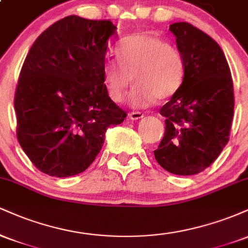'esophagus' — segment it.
<instances>
[{"mask_svg": "<svg viewBox=\"0 0 248 248\" xmlns=\"http://www.w3.org/2000/svg\"><path fill=\"white\" fill-rule=\"evenodd\" d=\"M128 116H129L130 120H140V119H142L144 116L143 113H140V112H132L128 114Z\"/></svg>", "mask_w": 248, "mask_h": 248, "instance_id": "34e87169", "label": "esophagus"}]
</instances>
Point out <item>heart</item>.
Returning a JSON list of instances; mask_svg holds the SVG:
<instances>
[{"instance_id": "heart-1", "label": "heart", "mask_w": 248, "mask_h": 248, "mask_svg": "<svg viewBox=\"0 0 248 248\" xmlns=\"http://www.w3.org/2000/svg\"><path fill=\"white\" fill-rule=\"evenodd\" d=\"M118 57H109L104 65V80L109 98L124 99L134 108H147L156 100H167L183 84L186 64L178 49L166 39L149 32L134 33L124 38L116 49Z\"/></svg>"}]
</instances>
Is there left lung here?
Wrapping results in <instances>:
<instances>
[{"label":"left lung","instance_id":"left-lung-1","mask_svg":"<svg viewBox=\"0 0 248 248\" xmlns=\"http://www.w3.org/2000/svg\"><path fill=\"white\" fill-rule=\"evenodd\" d=\"M169 30L186 71L179 91L160 110L166 133L154 155L167 171L189 176L211 166L229 141L233 81L223 50L211 37L186 22Z\"/></svg>","mask_w":248,"mask_h":248}]
</instances>
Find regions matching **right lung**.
<instances>
[{"label":"right lung","mask_w":248,"mask_h":248,"mask_svg":"<svg viewBox=\"0 0 248 248\" xmlns=\"http://www.w3.org/2000/svg\"><path fill=\"white\" fill-rule=\"evenodd\" d=\"M110 21L71 15L36 39L15 93L17 139L42 172L70 177L100 153L108 127L127 114L108 96L104 65Z\"/></svg>","instance_id":"right-lung-1"}]
</instances>
